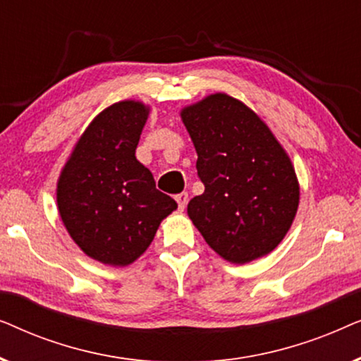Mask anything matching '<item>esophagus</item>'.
<instances>
[{"label":"esophagus","mask_w":361,"mask_h":361,"mask_svg":"<svg viewBox=\"0 0 361 361\" xmlns=\"http://www.w3.org/2000/svg\"><path fill=\"white\" fill-rule=\"evenodd\" d=\"M176 202L177 205H179V210L182 212L187 207V202H189V194L187 192H182V194H177L176 195Z\"/></svg>","instance_id":"34e87169"}]
</instances>
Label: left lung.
I'll list each match as a JSON object with an SVG mask.
<instances>
[{
    "mask_svg": "<svg viewBox=\"0 0 361 361\" xmlns=\"http://www.w3.org/2000/svg\"><path fill=\"white\" fill-rule=\"evenodd\" d=\"M180 118L205 185L187 205L192 224L233 264L271 253L299 207V180L288 152L250 106L224 92L182 108Z\"/></svg>",
    "mask_w": 361,
    "mask_h": 361,
    "instance_id": "1",
    "label": "left lung"
}]
</instances>
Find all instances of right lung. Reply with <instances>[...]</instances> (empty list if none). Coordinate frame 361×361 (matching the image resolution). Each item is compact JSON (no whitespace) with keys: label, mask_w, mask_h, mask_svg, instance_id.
<instances>
[{"label":"right lung","mask_w":361,"mask_h":361,"mask_svg":"<svg viewBox=\"0 0 361 361\" xmlns=\"http://www.w3.org/2000/svg\"><path fill=\"white\" fill-rule=\"evenodd\" d=\"M149 110L142 102L123 100L98 113L57 180V209L68 235L108 266L135 263L177 209L135 156Z\"/></svg>","instance_id":"add662e5"}]
</instances>
